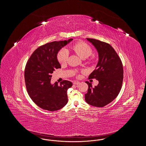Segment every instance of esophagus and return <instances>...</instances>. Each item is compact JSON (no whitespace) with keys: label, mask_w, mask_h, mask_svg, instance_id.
<instances>
[{"label":"esophagus","mask_w":146,"mask_h":146,"mask_svg":"<svg viewBox=\"0 0 146 146\" xmlns=\"http://www.w3.org/2000/svg\"><path fill=\"white\" fill-rule=\"evenodd\" d=\"M73 84H74V85H79V84H80V82H78V81H74V82H73Z\"/></svg>","instance_id":"34e87169"}]
</instances>
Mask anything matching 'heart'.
Masks as SVG:
<instances>
[{
    "instance_id": "obj_1",
    "label": "heart",
    "mask_w": 146,
    "mask_h": 146,
    "mask_svg": "<svg viewBox=\"0 0 146 146\" xmlns=\"http://www.w3.org/2000/svg\"><path fill=\"white\" fill-rule=\"evenodd\" d=\"M70 50L75 52L81 58H85L92 54V49L90 46L85 42L80 41L72 45ZM69 56L68 51L66 49H62L57 54V59L58 62L63 64L66 63Z\"/></svg>"
}]
</instances>
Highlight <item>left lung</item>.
<instances>
[{
    "label": "left lung",
    "mask_w": 146,
    "mask_h": 146,
    "mask_svg": "<svg viewBox=\"0 0 146 146\" xmlns=\"http://www.w3.org/2000/svg\"><path fill=\"white\" fill-rule=\"evenodd\" d=\"M97 49L99 60L96 69L89 79H96L99 83L95 88L89 82L85 99L91 106L103 107L113 101L121 89L123 80V67L121 59L109 44L97 39L87 38Z\"/></svg>",
    "instance_id": "left-lung-1"
}]
</instances>
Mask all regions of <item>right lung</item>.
Instances as JSON below:
<instances>
[{
    "mask_svg": "<svg viewBox=\"0 0 146 146\" xmlns=\"http://www.w3.org/2000/svg\"><path fill=\"white\" fill-rule=\"evenodd\" d=\"M73 39L51 42L40 46L30 56L25 70V80L28 95L35 104L43 110L57 111L68 102L67 91L72 86L68 80L58 85L50 83L51 74L61 65L57 59L58 51Z\"/></svg>",
    "mask_w": 146,
    "mask_h": 146,
    "instance_id": "right-lung-1",
    "label": "right lung"
}]
</instances>
